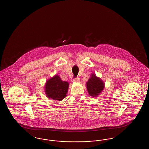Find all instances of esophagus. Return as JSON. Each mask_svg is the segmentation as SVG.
Returning <instances> with one entry per match:
<instances>
[{"label": "esophagus", "mask_w": 149, "mask_h": 149, "mask_svg": "<svg viewBox=\"0 0 149 149\" xmlns=\"http://www.w3.org/2000/svg\"><path fill=\"white\" fill-rule=\"evenodd\" d=\"M79 81H80V78H74V79H73V81H74V82H75V83H78V82H79Z\"/></svg>", "instance_id": "esophagus-1"}]
</instances>
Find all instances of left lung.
I'll use <instances>...</instances> for the list:
<instances>
[{"label":"left lung","instance_id":"obj_1","mask_svg":"<svg viewBox=\"0 0 149 149\" xmlns=\"http://www.w3.org/2000/svg\"><path fill=\"white\" fill-rule=\"evenodd\" d=\"M104 86L103 82L93 74L92 77L89 78L86 83L88 92L93 97H97L103 91Z\"/></svg>","mask_w":149,"mask_h":149}]
</instances>
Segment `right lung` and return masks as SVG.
<instances>
[{
	"instance_id": "add662e5",
	"label": "right lung",
	"mask_w": 149,
	"mask_h": 149,
	"mask_svg": "<svg viewBox=\"0 0 149 149\" xmlns=\"http://www.w3.org/2000/svg\"><path fill=\"white\" fill-rule=\"evenodd\" d=\"M68 88V82L62 81L58 75H55L46 82L45 92L49 98L60 101L66 97Z\"/></svg>"
}]
</instances>
